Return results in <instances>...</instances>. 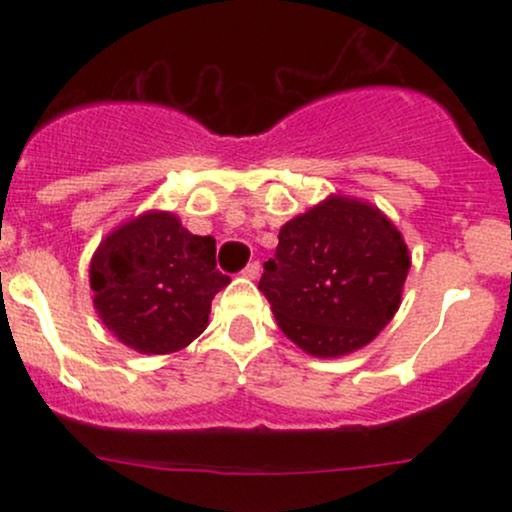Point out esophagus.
<instances>
[{"mask_svg":"<svg viewBox=\"0 0 512 512\" xmlns=\"http://www.w3.org/2000/svg\"><path fill=\"white\" fill-rule=\"evenodd\" d=\"M260 262L257 260H252V262H248V267L243 269V276H248V279H257V276H260Z\"/></svg>","mask_w":512,"mask_h":512,"instance_id":"obj_1","label":"esophagus"}]
</instances>
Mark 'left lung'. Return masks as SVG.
<instances>
[{"label": "left lung", "instance_id": "left-lung-1", "mask_svg": "<svg viewBox=\"0 0 512 512\" xmlns=\"http://www.w3.org/2000/svg\"><path fill=\"white\" fill-rule=\"evenodd\" d=\"M409 264L402 233L378 209L332 197L281 228L260 291L293 344L342 356L392 320Z\"/></svg>", "mask_w": 512, "mask_h": 512}]
</instances>
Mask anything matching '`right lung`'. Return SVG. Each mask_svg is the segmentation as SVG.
Here are the masks:
<instances>
[{"label":"right lung","mask_w":512,"mask_h":512,"mask_svg":"<svg viewBox=\"0 0 512 512\" xmlns=\"http://www.w3.org/2000/svg\"><path fill=\"white\" fill-rule=\"evenodd\" d=\"M228 281L216 269V240L192 236L166 211L117 228L91 262L98 315L142 354H170L199 337Z\"/></svg>","instance_id":"add662e5"}]
</instances>
